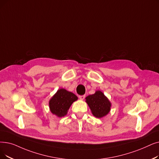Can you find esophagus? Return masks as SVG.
<instances>
[{
  "label": "esophagus",
  "instance_id": "34e87169",
  "mask_svg": "<svg viewBox=\"0 0 159 159\" xmlns=\"http://www.w3.org/2000/svg\"><path fill=\"white\" fill-rule=\"evenodd\" d=\"M79 98L80 99L83 100V99H84V98H85V95H79Z\"/></svg>",
  "mask_w": 159,
  "mask_h": 159
}]
</instances>
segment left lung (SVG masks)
I'll list each match as a JSON object with an SVG mask.
<instances>
[{"label": "left lung", "instance_id": "left-lung-1", "mask_svg": "<svg viewBox=\"0 0 159 159\" xmlns=\"http://www.w3.org/2000/svg\"><path fill=\"white\" fill-rule=\"evenodd\" d=\"M86 102L92 114L97 118H102L110 111L112 104L101 91L97 90L94 94L87 96Z\"/></svg>", "mask_w": 159, "mask_h": 159}]
</instances>
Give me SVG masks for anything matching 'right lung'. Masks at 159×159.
I'll return each instance as SVG.
<instances>
[{
	"instance_id": "1",
	"label": "right lung",
	"mask_w": 159,
	"mask_h": 159,
	"mask_svg": "<svg viewBox=\"0 0 159 159\" xmlns=\"http://www.w3.org/2000/svg\"><path fill=\"white\" fill-rule=\"evenodd\" d=\"M78 99L77 96L64 88L58 89L49 101L51 112L61 118L67 115L73 102Z\"/></svg>"
}]
</instances>
